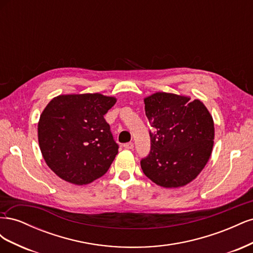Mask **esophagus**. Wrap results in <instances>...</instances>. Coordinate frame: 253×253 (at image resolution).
Segmentation results:
<instances>
[{
    "mask_svg": "<svg viewBox=\"0 0 253 253\" xmlns=\"http://www.w3.org/2000/svg\"><path fill=\"white\" fill-rule=\"evenodd\" d=\"M124 147L127 150H133L134 149V143L133 142H128V143H126Z\"/></svg>",
    "mask_w": 253,
    "mask_h": 253,
    "instance_id": "obj_1",
    "label": "esophagus"
}]
</instances>
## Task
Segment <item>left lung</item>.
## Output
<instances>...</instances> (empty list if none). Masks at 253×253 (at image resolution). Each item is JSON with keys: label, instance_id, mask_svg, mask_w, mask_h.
Wrapping results in <instances>:
<instances>
[{"label": "left lung", "instance_id": "1", "mask_svg": "<svg viewBox=\"0 0 253 253\" xmlns=\"http://www.w3.org/2000/svg\"><path fill=\"white\" fill-rule=\"evenodd\" d=\"M145 115L154 127L151 152L141 160L148 178L163 188L193 181L209 162L214 144L212 115L190 96L156 91L143 99Z\"/></svg>", "mask_w": 253, "mask_h": 253}]
</instances>
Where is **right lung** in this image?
<instances>
[{"label":"right lung","mask_w":253,"mask_h":253,"mask_svg":"<svg viewBox=\"0 0 253 253\" xmlns=\"http://www.w3.org/2000/svg\"><path fill=\"white\" fill-rule=\"evenodd\" d=\"M114 96L67 94L52 98L38 122V141L45 163L61 179L88 185L100 178L118 154L104 115Z\"/></svg>","instance_id":"1"}]
</instances>
